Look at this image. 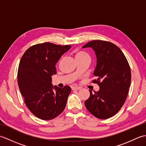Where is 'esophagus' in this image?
I'll return each mask as SVG.
<instances>
[{
    "label": "esophagus",
    "instance_id": "1",
    "mask_svg": "<svg viewBox=\"0 0 146 146\" xmlns=\"http://www.w3.org/2000/svg\"><path fill=\"white\" fill-rule=\"evenodd\" d=\"M72 90H81V87H80V86H74V87L72 88Z\"/></svg>",
    "mask_w": 146,
    "mask_h": 146
}]
</instances>
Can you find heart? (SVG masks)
<instances>
[{
	"label": "heart",
	"instance_id": "heart-1",
	"mask_svg": "<svg viewBox=\"0 0 146 146\" xmlns=\"http://www.w3.org/2000/svg\"><path fill=\"white\" fill-rule=\"evenodd\" d=\"M76 59H83V58H90V55L86 53V52L79 51L76 52Z\"/></svg>",
	"mask_w": 146,
	"mask_h": 146
}]
</instances>
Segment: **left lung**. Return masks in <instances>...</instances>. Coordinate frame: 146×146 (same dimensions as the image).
<instances>
[{"mask_svg": "<svg viewBox=\"0 0 146 146\" xmlns=\"http://www.w3.org/2000/svg\"><path fill=\"white\" fill-rule=\"evenodd\" d=\"M88 47L92 48L97 56L94 75L97 79L92 83L100 89L94 94L89 90L90 95L85 105L95 117L107 119L115 115L125 103L131 86V68L122 51L112 42L94 40L83 46Z\"/></svg>", "mask_w": 146, "mask_h": 146, "instance_id": "1", "label": "left lung"}]
</instances>
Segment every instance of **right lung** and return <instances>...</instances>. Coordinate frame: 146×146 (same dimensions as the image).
Masks as SVG:
<instances>
[{
  "label": "right lung",
  "instance_id": "add662e5",
  "mask_svg": "<svg viewBox=\"0 0 146 146\" xmlns=\"http://www.w3.org/2000/svg\"><path fill=\"white\" fill-rule=\"evenodd\" d=\"M71 46L44 42L31 46L19 64L17 83L27 107L39 119H54L63 112L71 89L53 86L52 75L56 74L55 64Z\"/></svg>",
  "mask_w": 146,
  "mask_h": 146
}]
</instances>
